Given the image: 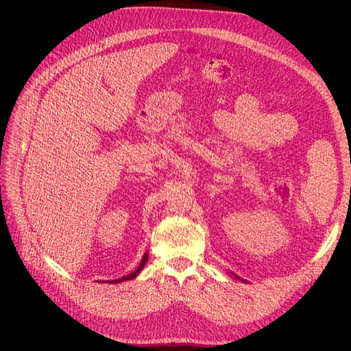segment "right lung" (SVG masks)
Here are the masks:
<instances>
[{"instance_id":"1","label":"right lung","mask_w":351,"mask_h":351,"mask_svg":"<svg viewBox=\"0 0 351 351\" xmlns=\"http://www.w3.org/2000/svg\"><path fill=\"white\" fill-rule=\"evenodd\" d=\"M147 260H148V254L145 253V254L143 256V258H141V261H140V264H138V267H137V269H136L134 272H132V274H129V275H126V276H123V278H119V279H117L114 283H119V282H123V280H129V279H133V278H136V276H137V274H138V272L143 269V267L145 265Z\"/></svg>"}]
</instances>
